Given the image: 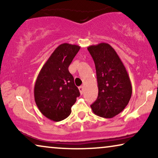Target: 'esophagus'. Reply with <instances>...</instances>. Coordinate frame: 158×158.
Wrapping results in <instances>:
<instances>
[{
	"instance_id": "obj_1",
	"label": "esophagus",
	"mask_w": 158,
	"mask_h": 158,
	"mask_svg": "<svg viewBox=\"0 0 158 158\" xmlns=\"http://www.w3.org/2000/svg\"><path fill=\"white\" fill-rule=\"evenodd\" d=\"M78 89L80 90V93H81V94L82 95L83 94V90H84V88L83 86H80V87L78 88Z\"/></svg>"
}]
</instances>
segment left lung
<instances>
[{"instance_id":"1","label":"left lung","mask_w":158,"mask_h":158,"mask_svg":"<svg viewBox=\"0 0 158 158\" xmlns=\"http://www.w3.org/2000/svg\"><path fill=\"white\" fill-rule=\"evenodd\" d=\"M96 66L98 94L90 106L95 114L103 118L118 115L128 104L132 87L128 73L111 45L100 43L88 47Z\"/></svg>"}]
</instances>
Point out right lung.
Listing matches in <instances>:
<instances>
[{"label": "right lung", "instance_id": "1", "mask_svg": "<svg viewBox=\"0 0 158 158\" xmlns=\"http://www.w3.org/2000/svg\"><path fill=\"white\" fill-rule=\"evenodd\" d=\"M78 45H59L41 69L34 85V100L47 118L60 122L71 113V107L80 96L68 67L78 52Z\"/></svg>", "mask_w": 158, "mask_h": 158}]
</instances>
